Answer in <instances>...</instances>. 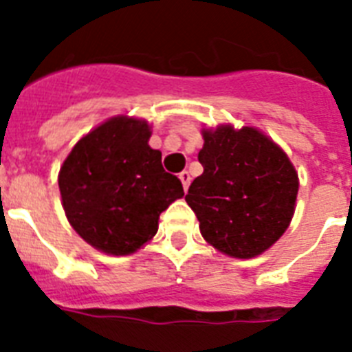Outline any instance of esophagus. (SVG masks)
I'll list each match as a JSON object with an SVG mask.
<instances>
[{"mask_svg": "<svg viewBox=\"0 0 352 352\" xmlns=\"http://www.w3.org/2000/svg\"><path fill=\"white\" fill-rule=\"evenodd\" d=\"M179 179L182 181V186H184V190H188V186H190V182H192V175H190V171L184 170L179 173Z\"/></svg>", "mask_w": 352, "mask_h": 352, "instance_id": "1", "label": "esophagus"}]
</instances>
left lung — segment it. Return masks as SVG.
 <instances>
[{"label":"left lung","instance_id":"8db88e82","mask_svg":"<svg viewBox=\"0 0 352 352\" xmlns=\"http://www.w3.org/2000/svg\"><path fill=\"white\" fill-rule=\"evenodd\" d=\"M186 203L201 234L228 256H259L287 230L294 214L298 173L283 149L254 127L204 131Z\"/></svg>","mask_w":352,"mask_h":352}]
</instances>
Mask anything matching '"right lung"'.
<instances>
[{
	"instance_id": "obj_1",
	"label": "right lung",
	"mask_w": 352,
	"mask_h": 352,
	"mask_svg": "<svg viewBox=\"0 0 352 352\" xmlns=\"http://www.w3.org/2000/svg\"><path fill=\"white\" fill-rule=\"evenodd\" d=\"M149 126L117 117L80 138L63 162L58 186L65 215L82 239L126 256L157 234L159 215L184 195L182 182L148 146Z\"/></svg>"
}]
</instances>
